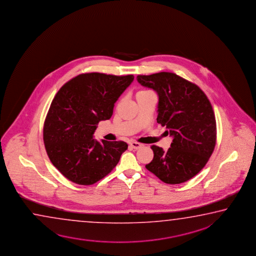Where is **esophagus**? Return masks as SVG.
Wrapping results in <instances>:
<instances>
[{"instance_id":"1","label":"esophagus","mask_w":256,"mask_h":256,"mask_svg":"<svg viewBox=\"0 0 256 256\" xmlns=\"http://www.w3.org/2000/svg\"><path fill=\"white\" fill-rule=\"evenodd\" d=\"M130 147L132 148H134V150H139L140 148L142 147V144L132 142L130 143Z\"/></svg>"}]
</instances>
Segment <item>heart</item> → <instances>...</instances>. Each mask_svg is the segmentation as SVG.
I'll return each instance as SVG.
<instances>
[{
    "instance_id": "b5f03b06",
    "label": "heart",
    "mask_w": 256,
    "mask_h": 256,
    "mask_svg": "<svg viewBox=\"0 0 256 256\" xmlns=\"http://www.w3.org/2000/svg\"><path fill=\"white\" fill-rule=\"evenodd\" d=\"M148 92H150V91H148V90L140 91V92H138V93H137V95H142V94H145V93H148Z\"/></svg>"
}]
</instances>
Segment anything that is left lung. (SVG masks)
I'll return each instance as SVG.
<instances>
[{
    "instance_id": "1",
    "label": "left lung",
    "mask_w": 256,
    "mask_h": 256,
    "mask_svg": "<svg viewBox=\"0 0 256 256\" xmlns=\"http://www.w3.org/2000/svg\"><path fill=\"white\" fill-rule=\"evenodd\" d=\"M143 87L158 96L156 122L173 138L168 150L153 145L146 168L166 184L188 181L199 173L216 144V120L208 98L198 86L171 72L138 75Z\"/></svg>"
}]
</instances>
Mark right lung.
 I'll return each instance as SVG.
<instances>
[{
  "label": "right lung",
  "mask_w": 256,
  "mask_h": 256,
  "mask_svg": "<svg viewBox=\"0 0 256 256\" xmlns=\"http://www.w3.org/2000/svg\"><path fill=\"white\" fill-rule=\"evenodd\" d=\"M134 80V75L80 74L57 92L44 121V143L52 165L70 181L95 184L127 150L124 142H98L93 134L100 121L111 118L116 102Z\"/></svg>",
  "instance_id": "right-lung-1"
}]
</instances>
